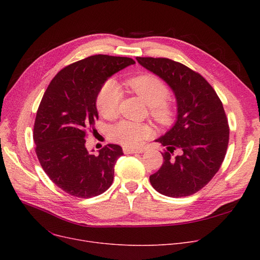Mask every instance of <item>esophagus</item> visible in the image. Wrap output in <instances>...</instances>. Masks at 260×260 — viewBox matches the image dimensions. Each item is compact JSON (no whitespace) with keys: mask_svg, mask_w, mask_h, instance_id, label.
I'll return each mask as SVG.
<instances>
[{"mask_svg":"<svg viewBox=\"0 0 260 260\" xmlns=\"http://www.w3.org/2000/svg\"><path fill=\"white\" fill-rule=\"evenodd\" d=\"M123 152H124V154L128 155V154H141L144 151H143V149H132V148L124 147V148H123Z\"/></svg>","mask_w":260,"mask_h":260,"instance_id":"34e87169","label":"esophagus"}]
</instances>
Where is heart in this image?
<instances>
[{"label":"heart","mask_w":260,"mask_h":260,"mask_svg":"<svg viewBox=\"0 0 260 260\" xmlns=\"http://www.w3.org/2000/svg\"><path fill=\"white\" fill-rule=\"evenodd\" d=\"M126 86L138 94L148 105L151 115L160 124H169L175 116L174 104L168 99L169 87L154 75H140L126 80ZM122 93L114 80H107L97 95V108L106 119H113L119 113ZM154 135V128L148 123H137L123 120L114 125L109 137L126 148H138Z\"/></svg>","instance_id":"heart-1"}]
</instances>
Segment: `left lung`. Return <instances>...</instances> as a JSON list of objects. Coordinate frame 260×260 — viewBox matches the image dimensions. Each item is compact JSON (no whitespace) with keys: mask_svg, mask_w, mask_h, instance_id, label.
<instances>
[{"mask_svg":"<svg viewBox=\"0 0 260 260\" xmlns=\"http://www.w3.org/2000/svg\"><path fill=\"white\" fill-rule=\"evenodd\" d=\"M174 90L178 117L175 125L157 139L168 151L163 163L149 176L153 187L168 197L193 195L219 171L226 154L230 128L221 100L200 74L168 58L137 57ZM179 149L180 155L173 157Z\"/></svg>","mask_w":260,"mask_h":260,"instance_id":"8db88e82","label":"left lung"}]
</instances>
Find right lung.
Wrapping results in <instances>:
<instances>
[{
    "instance_id": "add662e5",
    "label": "right lung",
    "mask_w": 260,
    "mask_h": 260,
    "mask_svg": "<svg viewBox=\"0 0 260 260\" xmlns=\"http://www.w3.org/2000/svg\"><path fill=\"white\" fill-rule=\"evenodd\" d=\"M132 58L95 54L64 67L51 80L39 105L34 141L41 167L65 193L98 196L112 185L122 147L107 144L99 155L87 152V131L98 120L95 100L104 82L134 64Z\"/></svg>"
}]
</instances>
